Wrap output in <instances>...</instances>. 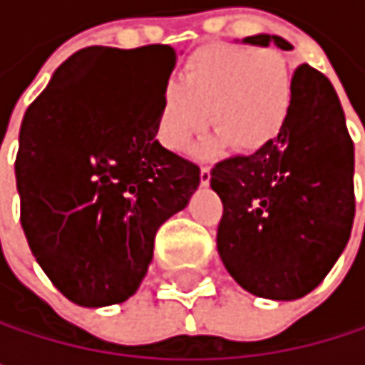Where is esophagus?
<instances>
[{"mask_svg":"<svg viewBox=\"0 0 365 365\" xmlns=\"http://www.w3.org/2000/svg\"><path fill=\"white\" fill-rule=\"evenodd\" d=\"M209 182H211V169L202 167L200 169V185H209Z\"/></svg>","mask_w":365,"mask_h":365,"instance_id":"34e87169","label":"esophagus"}]
</instances>
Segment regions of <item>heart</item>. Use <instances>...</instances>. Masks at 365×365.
I'll use <instances>...</instances> for the list:
<instances>
[{
  "mask_svg": "<svg viewBox=\"0 0 365 365\" xmlns=\"http://www.w3.org/2000/svg\"><path fill=\"white\" fill-rule=\"evenodd\" d=\"M292 106V71L277 50L215 43L194 52L180 71V84L160 93L158 139L183 152L207 128L209 110L215 135L202 154L230 143L241 152L266 145L283 126Z\"/></svg>",
  "mask_w": 365,
  "mask_h": 365,
  "instance_id": "obj_1",
  "label": "heart"
}]
</instances>
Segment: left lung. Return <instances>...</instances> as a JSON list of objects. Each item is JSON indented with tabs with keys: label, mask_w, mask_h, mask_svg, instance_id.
Here are the masks:
<instances>
[{
	"label": "left lung",
	"mask_w": 365,
	"mask_h": 365,
	"mask_svg": "<svg viewBox=\"0 0 365 365\" xmlns=\"http://www.w3.org/2000/svg\"><path fill=\"white\" fill-rule=\"evenodd\" d=\"M243 43L292 48L268 34ZM353 171L355 152L338 95L324 73L300 65L279 135L252 156L228 158L211 171V187L224 205L217 254L230 277L268 300L313 292L351 237Z\"/></svg>",
	"instance_id": "obj_1"
}]
</instances>
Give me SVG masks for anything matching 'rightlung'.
<instances>
[{
  "instance_id": "1",
  "label": "right lung",
  "mask_w": 365,
  "mask_h": 365,
  "mask_svg": "<svg viewBox=\"0 0 365 365\" xmlns=\"http://www.w3.org/2000/svg\"><path fill=\"white\" fill-rule=\"evenodd\" d=\"M175 61L163 43L82 48L25 111L14 163L21 226L41 270L78 307L118 304L139 289L156 230L200 183V169L156 139Z\"/></svg>"
}]
</instances>
